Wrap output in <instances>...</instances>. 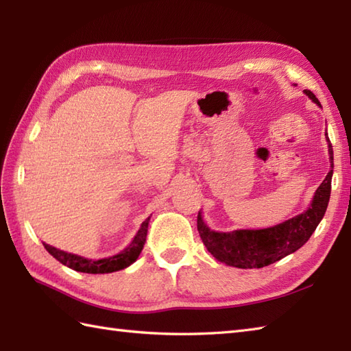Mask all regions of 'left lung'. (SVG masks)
Segmentation results:
<instances>
[{"label":"left lung","instance_id":"left-lung-1","mask_svg":"<svg viewBox=\"0 0 351 351\" xmlns=\"http://www.w3.org/2000/svg\"><path fill=\"white\" fill-rule=\"evenodd\" d=\"M309 98L322 107V104L311 90H304ZM329 145L330 167L322 185L317 189L312 204L306 211L295 215L287 221L267 229H240L234 232H215L205 225L202 214L197 215V230L202 238L205 247L211 255L238 268H263L276 261L285 258L289 253L299 250L306 243L312 232L317 229L318 223L324 217L330 199L332 175H333V149L330 140Z\"/></svg>","mask_w":351,"mask_h":351}]
</instances>
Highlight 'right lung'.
Listing matches in <instances>:
<instances>
[{"instance_id":"add662e5","label":"right lung","mask_w":351,"mask_h":351,"mask_svg":"<svg viewBox=\"0 0 351 351\" xmlns=\"http://www.w3.org/2000/svg\"><path fill=\"white\" fill-rule=\"evenodd\" d=\"M149 220H151V217H147L143 223H141L138 232L136 234V237H134V240L131 241L128 247L122 250L121 253H117V255L110 256V258L92 261V259L83 258V256L73 255V253H68V252H63L60 249H56L47 243H43V245H45V249H47L57 261H60L63 265L69 267L75 271L90 273V274L113 273V271L123 270V268L130 267L132 263H136V259L138 258L140 252L143 250V245L146 241Z\"/></svg>"}]
</instances>
